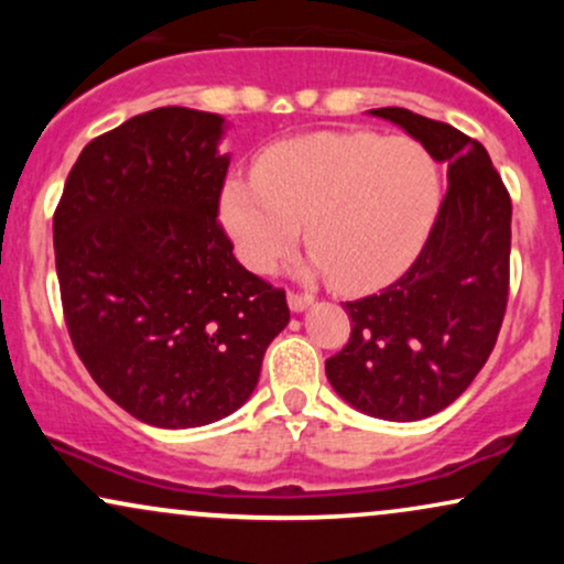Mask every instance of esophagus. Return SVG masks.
<instances>
[{
  "label": "esophagus",
  "mask_w": 564,
  "mask_h": 564,
  "mask_svg": "<svg viewBox=\"0 0 564 564\" xmlns=\"http://www.w3.org/2000/svg\"><path fill=\"white\" fill-rule=\"evenodd\" d=\"M310 304H313V294H296V291H289V307L294 310V313H302Z\"/></svg>",
  "instance_id": "34e87169"
}]
</instances>
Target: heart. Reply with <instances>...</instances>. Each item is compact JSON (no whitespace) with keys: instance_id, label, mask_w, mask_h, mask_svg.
I'll list each match as a JSON object with an SVG mask.
<instances>
[{"instance_id":"1","label":"heart","mask_w":564,"mask_h":564,"mask_svg":"<svg viewBox=\"0 0 564 564\" xmlns=\"http://www.w3.org/2000/svg\"><path fill=\"white\" fill-rule=\"evenodd\" d=\"M440 209V172L419 142L368 132H318L270 148L254 177L219 200L236 254L270 273L300 241L313 273L341 291H371L422 251Z\"/></svg>"}]
</instances>
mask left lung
<instances>
[{"instance_id": "left-lung-1", "label": "left lung", "mask_w": 564, "mask_h": 564, "mask_svg": "<svg viewBox=\"0 0 564 564\" xmlns=\"http://www.w3.org/2000/svg\"><path fill=\"white\" fill-rule=\"evenodd\" d=\"M371 116L448 164V191L416 262L379 294L345 302L352 332L326 377L368 416L419 422L448 408L494 352L509 300L511 198L488 151L456 127L405 108Z\"/></svg>"}]
</instances>
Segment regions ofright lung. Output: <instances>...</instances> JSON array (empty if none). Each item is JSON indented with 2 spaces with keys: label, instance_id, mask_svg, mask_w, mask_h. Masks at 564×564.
I'll use <instances>...</instances> for the list:
<instances>
[{
  "label": "right lung",
  "instance_id": "right-lung-1",
  "mask_svg": "<svg viewBox=\"0 0 564 564\" xmlns=\"http://www.w3.org/2000/svg\"><path fill=\"white\" fill-rule=\"evenodd\" d=\"M225 119L156 108L95 138L53 217L66 326L116 405L164 430L204 426L254 392L289 323L286 291L232 257L217 223Z\"/></svg>",
  "mask_w": 564,
  "mask_h": 564
}]
</instances>
